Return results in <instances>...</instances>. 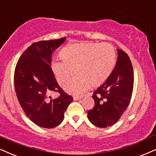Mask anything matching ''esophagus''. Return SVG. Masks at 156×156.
<instances>
[{"mask_svg": "<svg viewBox=\"0 0 156 156\" xmlns=\"http://www.w3.org/2000/svg\"><path fill=\"white\" fill-rule=\"evenodd\" d=\"M81 98L82 97H79V96H74V97H73L74 101H78V100H80Z\"/></svg>", "mask_w": 156, "mask_h": 156, "instance_id": "1", "label": "esophagus"}]
</instances>
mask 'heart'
<instances>
[{
  "instance_id": "b5f03b06",
  "label": "heart",
  "mask_w": 156,
  "mask_h": 156,
  "mask_svg": "<svg viewBox=\"0 0 156 156\" xmlns=\"http://www.w3.org/2000/svg\"><path fill=\"white\" fill-rule=\"evenodd\" d=\"M61 59L51 62L57 82L63 85L73 74L76 75L64 86L69 93L81 95L90 85L103 84L109 77L116 63V51L108 43L69 44L61 51Z\"/></svg>"
}]
</instances>
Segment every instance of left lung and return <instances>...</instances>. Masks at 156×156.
Wrapping results in <instances>:
<instances>
[{"instance_id": "obj_1", "label": "left lung", "mask_w": 156, "mask_h": 156, "mask_svg": "<svg viewBox=\"0 0 156 156\" xmlns=\"http://www.w3.org/2000/svg\"><path fill=\"white\" fill-rule=\"evenodd\" d=\"M118 58L109 77L93 92V109L87 112L92 124L101 128L111 126L118 122L127 108L134 85L133 67L129 57L117 49Z\"/></svg>"}]
</instances>
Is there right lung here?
Segmentation results:
<instances>
[{
  "label": "right lung",
  "mask_w": 156,
  "mask_h": 156,
  "mask_svg": "<svg viewBox=\"0 0 156 156\" xmlns=\"http://www.w3.org/2000/svg\"><path fill=\"white\" fill-rule=\"evenodd\" d=\"M66 37L43 40L32 44L19 58L14 72L17 99L29 119L43 128L51 129L62 122L64 113L73 101L60 87L51 67L53 52ZM58 92L53 99L49 95Z\"/></svg>",
  "instance_id": "add662e5"
}]
</instances>
